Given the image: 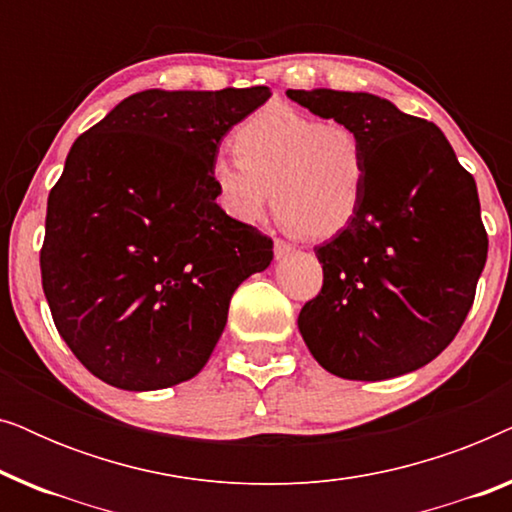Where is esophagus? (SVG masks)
Segmentation results:
<instances>
[{"label":"esophagus","mask_w":512,"mask_h":512,"mask_svg":"<svg viewBox=\"0 0 512 512\" xmlns=\"http://www.w3.org/2000/svg\"><path fill=\"white\" fill-rule=\"evenodd\" d=\"M293 251V247L289 242H284V240H275V256L277 258H284V256H289Z\"/></svg>","instance_id":"1"}]
</instances>
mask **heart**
Segmentation results:
<instances>
[{
	"label": "heart",
	"mask_w": 512,
	"mask_h": 512,
	"mask_svg": "<svg viewBox=\"0 0 512 512\" xmlns=\"http://www.w3.org/2000/svg\"><path fill=\"white\" fill-rule=\"evenodd\" d=\"M233 146L237 158L212 163L216 200L230 219L261 223L272 198L293 230L331 237L359 212L368 153L352 125L268 104L237 125Z\"/></svg>",
	"instance_id": "b5f03b06"
}]
</instances>
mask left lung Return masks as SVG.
I'll return each instance as SVG.
<instances>
[{"mask_svg": "<svg viewBox=\"0 0 512 512\" xmlns=\"http://www.w3.org/2000/svg\"><path fill=\"white\" fill-rule=\"evenodd\" d=\"M300 107L347 123L368 153L359 212L317 258L324 284L298 314L314 359L345 380H389L454 340L487 261L478 188L438 125L389 100L286 90Z\"/></svg>", "mask_w": 512, "mask_h": 512, "instance_id": "obj_1", "label": "left lung"}]
</instances>
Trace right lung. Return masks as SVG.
<instances>
[{
	"label": "right lung",
	"instance_id": "1",
	"mask_svg": "<svg viewBox=\"0 0 512 512\" xmlns=\"http://www.w3.org/2000/svg\"><path fill=\"white\" fill-rule=\"evenodd\" d=\"M268 86L144 90L76 139L48 193L41 284L76 359L153 391L202 370L272 240L216 205L212 163Z\"/></svg>",
	"mask_w": 512,
	"mask_h": 512
}]
</instances>
